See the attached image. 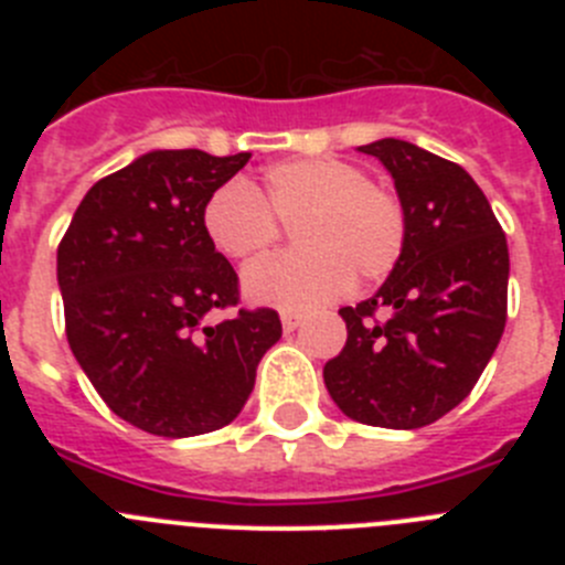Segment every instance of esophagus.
I'll list each match as a JSON object with an SVG mask.
<instances>
[{"label": "esophagus", "instance_id": "obj_1", "mask_svg": "<svg viewBox=\"0 0 565 565\" xmlns=\"http://www.w3.org/2000/svg\"><path fill=\"white\" fill-rule=\"evenodd\" d=\"M299 326H302V313H297V311H282V328H286L288 333L297 331Z\"/></svg>", "mask_w": 565, "mask_h": 565}]
</instances>
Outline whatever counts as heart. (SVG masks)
Masks as SVG:
<instances>
[{
    "mask_svg": "<svg viewBox=\"0 0 565 565\" xmlns=\"http://www.w3.org/2000/svg\"><path fill=\"white\" fill-rule=\"evenodd\" d=\"M294 223L299 252L263 259L243 277L254 302L286 311L326 306L359 282L396 268L407 243V214L391 189L342 158H291L263 172L259 189L228 181L209 194L203 232L223 257L252 263Z\"/></svg>",
    "mask_w": 565,
    "mask_h": 565,
    "instance_id": "1",
    "label": "heart"
}]
</instances>
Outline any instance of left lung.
Segmentation results:
<instances>
[{"instance_id":"left-lung-1","label":"left lung","mask_w":565,"mask_h":565,"mask_svg":"<svg viewBox=\"0 0 565 565\" xmlns=\"http://www.w3.org/2000/svg\"><path fill=\"white\" fill-rule=\"evenodd\" d=\"M359 152L379 158L393 174L407 243L371 299L339 308L348 342L322 376L353 422L416 430L469 396L501 342L507 234L487 194L458 163L398 138Z\"/></svg>"}]
</instances>
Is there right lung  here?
<instances>
[{"label":"right lung","mask_w":565,"mask_h":565,"mask_svg":"<svg viewBox=\"0 0 565 565\" xmlns=\"http://www.w3.org/2000/svg\"><path fill=\"white\" fill-rule=\"evenodd\" d=\"M252 152L154 149L84 194L58 243L70 351L115 416L163 438L221 430L254 391L277 311L239 308L237 274L203 232L209 194Z\"/></svg>","instance_id":"right-lung-1"}]
</instances>
